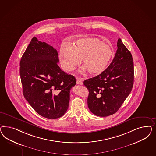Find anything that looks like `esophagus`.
Segmentation results:
<instances>
[{"instance_id":"obj_1","label":"esophagus","mask_w":156,"mask_h":156,"mask_svg":"<svg viewBox=\"0 0 156 156\" xmlns=\"http://www.w3.org/2000/svg\"><path fill=\"white\" fill-rule=\"evenodd\" d=\"M76 83H77L78 85H83V82H82V80H80V78H78L77 80H76Z\"/></svg>"}]
</instances>
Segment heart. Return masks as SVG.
<instances>
[{"label":"heart","mask_w":156,"mask_h":156,"mask_svg":"<svg viewBox=\"0 0 156 156\" xmlns=\"http://www.w3.org/2000/svg\"><path fill=\"white\" fill-rule=\"evenodd\" d=\"M113 51L109 45L98 38H80L74 46L69 44L62 46L59 59L62 68L71 71L80 63L92 75H99L105 71L113 57Z\"/></svg>","instance_id":"obj_1"}]
</instances>
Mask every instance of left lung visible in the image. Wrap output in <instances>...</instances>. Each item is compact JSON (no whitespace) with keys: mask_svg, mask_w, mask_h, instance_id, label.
Returning a JSON list of instances; mask_svg holds the SVG:
<instances>
[{"mask_svg":"<svg viewBox=\"0 0 156 156\" xmlns=\"http://www.w3.org/2000/svg\"><path fill=\"white\" fill-rule=\"evenodd\" d=\"M117 47L115 57L105 71L83 82L89 92L88 107L91 113L99 117L115 113L132 90V55L120 38Z\"/></svg>","mask_w":156,"mask_h":156,"instance_id":"left-lung-1","label":"left lung"}]
</instances>
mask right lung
Here are the masks:
<instances>
[{
    "mask_svg": "<svg viewBox=\"0 0 156 156\" xmlns=\"http://www.w3.org/2000/svg\"><path fill=\"white\" fill-rule=\"evenodd\" d=\"M57 50L34 37L20 62V76L24 97L39 115L56 119L69 108L70 91L75 77L58 65Z\"/></svg>",
    "mask_w": 156,
    "mask_h": 156,
    "instance_id": "add662e5",
    "label": "right lung"
}]
</instances>
